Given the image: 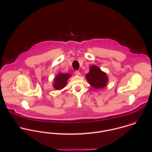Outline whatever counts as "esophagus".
Instances as JSON below:
<instances>
[{
    "mask_svg": "<svg viewBox=\"0 0 152 152\" xmlns=\"http://www.w3.org/2000/svg\"><path fill=\"white\" fill-rule=\"evenodd\" d=\"M75 74L76 75H77V76L81 75V73H80V72L79 71H76L75 72Z\"/></svg>",
    "mask_w": 152,
    "mask_h": 152,
    "instance_id": "esophagus-1",
    "label": "esophagus"
}]
</instances>
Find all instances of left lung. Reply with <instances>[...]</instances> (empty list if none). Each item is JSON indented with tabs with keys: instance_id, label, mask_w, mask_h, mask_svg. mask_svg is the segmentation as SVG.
I'll return each instance as SVG.
<instances>
[{
	"instance_id": "1",
	"label": "left lung",
	"mask_w": 152,
	"mask_h": 152,
	"mask_svg": "<svg viewBox=\"0 0 152 152\" xmlns=\"http://www.w3.org/2000/svg\"><path fill=\"white\" fill-rule=\"evenodd\" d=\"M86 78L89 84L96 89L105 87L109 81L106 73L95 65L90 66L89 72L86 75Z\"/></svg>"
}]
</instances>
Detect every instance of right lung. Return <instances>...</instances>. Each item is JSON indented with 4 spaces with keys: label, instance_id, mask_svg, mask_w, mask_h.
I'll return each mask as SVG.
<instances>
[{
    "label": "right lung",
    "instance_id": "right-lung-1",
    "mask_svg": "<svg viewBox=\"0 0 152 152\" xmlns=\"http://www.w3.org/2000/svg\"><path fill=\"white\" fill-rule=\"evenodd\" d=\"M71 74L68 73L59 72L53 79V87L56 90L63 89L66 86L68 79L71 77Z\"/></svg>",
    "mask_w": 152,
    "mask_h": 152
}]
</instances>
